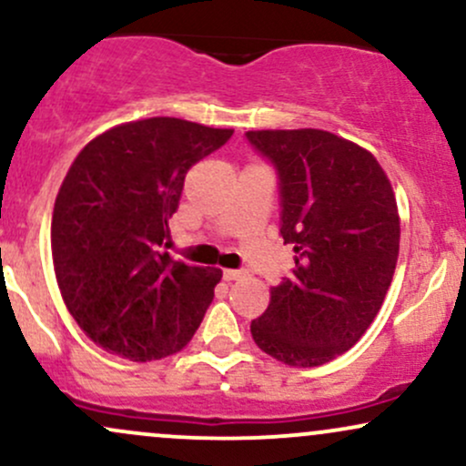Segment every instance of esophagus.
Returning a JSON list of instances; mask_svg holds the SVG:
<instances>
[{
  "label": "esophagus",
  "mask_w": 466,
  "mask_h": 466,
  "mask_svg": "<svg viewBox=\"0 0 466 466\" xmlns=\"http://www.w3.org/2000/svg\"><path fill=\"white\" fill-rule=\"evenodd\" d=\"M248 276V271L245 269H226L223 271V278H226V280H240V278H245Z\"/></svg>",
  "instance_id": "1"
}]
</instances>
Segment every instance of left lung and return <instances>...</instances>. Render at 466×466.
Wrapping results in <instances>:
<instances>
[{"label":"left lung","instance_id":"obj_1","mask_svg":"<svg viewBox=\"0 0 466 466\" xmlns=\"http://www.w3.org/2000/svg\"><path fill=\"white\" fill-rule=\"evenodd\" d=\"M245 137L274 166L280 237L296 251L251 337L289 366H322L360 341L392 282L400 238L392 186L366 148L329 131Z\"/></svg>","mask_w":466,"mask_h":466}]
</instances>
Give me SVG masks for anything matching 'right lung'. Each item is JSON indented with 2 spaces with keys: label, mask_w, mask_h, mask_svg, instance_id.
I'll use <instances>...</instances> for the list:
<instances>
[{
  "label": "right lung",
  "mask_w": 466,
  "mask_h": 466,
  "mask_svg": "<svg viewBox=\"0 0 466 466\" xmlns=\"http://www.w3.org/2000/svg\"><path fill=\"white\" fill-rule=\"evenodd\" d=\"M232 129L148 117L105 131L74 159L52 215V258L67 311L100 349L153 361L184 349L221 269L164 251L186 173Z\"/></svg>",
  "instance_id": "right-lung-1"
}]
</instances>
